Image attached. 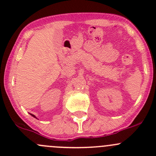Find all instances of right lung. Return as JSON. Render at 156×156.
I'll list each match as a JSON object with an SVG mask.
<instances>
[{"label":"right lung","instance_id":"right-lung-1","mask_svg":"<svg viewBox=\"0 0 156 156\" xmlns=\"http://www.w3.org/2000/svg\"><path fill=\"white\" fill-rule=\"evenodd\" d=\"M31 115H32V116H33V117H34V118H36V117H35V116H34V115H32V114H31Z\"/></svg>","mask_w":156,"mask_h":156}]
</instances>
